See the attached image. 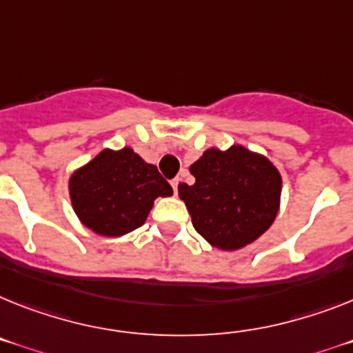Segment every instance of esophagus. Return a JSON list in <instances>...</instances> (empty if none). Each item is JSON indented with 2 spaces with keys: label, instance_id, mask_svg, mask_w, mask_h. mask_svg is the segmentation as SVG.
Listing matches in <instances>:
<instances>
[{
  "label": "esophagus",
  "instance_id": "1",
  "mask_svg": "<svg viewBox=\"0 0 353 353\" xmlns=\"http://www.w3.org/2000/svg\"><path fill=\"white\" fill-rule=\"evenodd\" d=\"M179 183H181V177H174L170 181L172 185V190H174V194H177V186H179Z\"/></svg>",
  "mask_w": 353,
  "mask_h": 353
}]
</instances>
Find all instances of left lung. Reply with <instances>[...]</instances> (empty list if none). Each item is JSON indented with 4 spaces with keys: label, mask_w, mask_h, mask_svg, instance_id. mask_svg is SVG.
Segmentation results:
<instances>
[{
    "label": "left lung",
    "mask_w": 353,
    "mask_h": 353,
    "mask_svg": "<svg viewBox=\"0 0 353 353\" xmlns=\"http://www.w3.org/2000/svg\"><path fill=\"white\" fill-rule=\"evenodd\" d=\"M194 185H179L195 232L219 250L235 251L256 241L280 206L282 177L260 154L241 145L208 149L190 167Z\"/></svg>",
    "instance_id": "left-lung-1"
}]
</instances>
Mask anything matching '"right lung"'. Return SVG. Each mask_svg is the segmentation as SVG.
<instances>
[{
	"label": "right lung",
	"mask_w": 353,
	"mask_h": 353,
	"mask_svg": "<svg viewBox=\"0 0 353 353\" xmlns=\"http://www.w3.org/2000/svg\"><path fill=\"white\" fill-rule=\"evenodd\" d=\"M73 210L84 226L103 236L140 228L156 197L172 195V186L154 165L132 149L102 150L70 179Z\"/></svg>",
	"instance_id": "obj_1"
}]
</instances>
